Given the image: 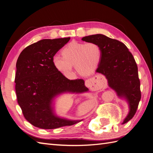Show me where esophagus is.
Returning a JSON list of instances; mask_svg holds the SVG:
<instances>
[{"label":"esophagus","instance_id":"1","mask_svg":"<svg viewBox=\"0 0 153 153\" xmlns=\"http://www.w3.org/2000/svg\"><path fill=\"white\" fill-rule=\"evenodd\" d=\"M105 83L101 76H96L85 81V85L93 89H99L105 86Z\"/></svg>","mask_w":153,"mask_h":153}]
</instances>
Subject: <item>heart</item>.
Here are the masks:
<instances>
[{"label":"heart","instance_id":"heart-1","mask_svg":"<svg viewBox=\"0 0 153 153\" xmlns=\"http://www.w3.org/2000/svg\"><path fill=\"white\" fill-rule=\"evenodd\" d=\"M62 56L53 58L54 67L66 76L72 74L73 65L80 75L88 76L98 68L102 57V49L94 42L71 41L61 50Z\"/></svg>","mask_w":153,"mask_h":153}]
</instances>
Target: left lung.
<instances>
[{"label":"left lung","instance_id":"1","mask_svg":"<svg viewBox=\"0 0 153 153\" xmlns=\"http://www.w3.org/2000/svg\"><path fill=\"white\" fill-rule=\"evenodd\" d=\"M82 40L101 47L102 57L96 72L103 74L110 88L128 100L129 112L122 123H127L134 116L141 97L138 68L134 56L122 42L102 34L89 35Z\"/></svg>","mask_w":153,"mask_h":153}]
</instances>
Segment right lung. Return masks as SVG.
Listing matches in <instances>:
<instances>
[{
	"label": "right lung",
	"instance_id": "1",
	"mask_svg": "<svg viewBox=\"0 0 153 153\" xmlns=\"http://www.w3.org/2000/svg\"><path fill=\"white\" fill-rule=\"evenodd\" d=\"M70 37L43 39L29 45L16 62V93L25 118L41 129L71 126L81 120H68L54 115L52 101L60 93L86 92L83 79L70 80L53 66V58Z\"/></svg>",
	"mask_w": 153,
	"mask_h": 153
}]
</instances>
